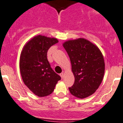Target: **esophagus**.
Listing matches in <instances>:
<instances>
[{
    "label": "esophagus",
    "mask_w": 123,
    "mask_h": 123,
    "mask_svg": "<svg viewBox=\"0 0 123 123\" xmlns=\"http://www.w3.org/2000/svg\"><path fill=\"white\" fill-rule=\"evenodd\" d=\"M60 76L62 78H63V77H64V73H60Z\"/></svg>",
    "instance_id": "obj_1"
}]
</instances>
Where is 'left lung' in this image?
I'll return each mask as SVG.
<instances>
[{"instance_id":"obj_1","label":"left lung","mask_w":123,"mask_h":123,"mask_svg":"<svg viewBox=\"0 0 123 123\" xmlns=\"http://www.w3.org/2000/svg\"><path fill=\"white\" fill-rule=\"evenodd\" d=\"M70 57L74 83L71 94L83 99L93 94L103 79L105 65L98 47L85 38L68 40L63 44Z\"/></svg>"}]
</instances>
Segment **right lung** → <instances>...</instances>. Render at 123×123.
<instances>
[{"mask_svg": "<svg viewBox=\"0 0 123 123\" xmlns=\"http://www.w3.org/2000/svg\"><path fill=\"white\" fill-rule=\"evenodd\" d=\"M58 42L55 38L37 35L23 48L20 57V71L24 84L40 97L53 92L61 77L52 70L47 60V51Z\"/></svg>", "mask_w": 123, "mask_h": 123, "instance_id": "add662e5", "label": "right lung"}]
</instances>
